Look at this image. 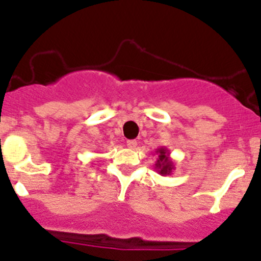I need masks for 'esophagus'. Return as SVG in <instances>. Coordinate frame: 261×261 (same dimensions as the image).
I'll use <instances>...</instances> for the list:
<instances>
[{
	"label": "esophagus",
	"instance_id": "obj_1",
	"mask_svg": "<svg viewBox=\"0 0 261 261\" xmlns=\"http://www.w3.org/2000/svg\"><path fill=\"white\" fill-rule=\"evenodd\" d=\"M126 145L130 147V149H135L136 145H138V143H136V140H127Z\"/></svg>",
	"mask_w": 261,
	"mask_h": 261
}]
</instances>
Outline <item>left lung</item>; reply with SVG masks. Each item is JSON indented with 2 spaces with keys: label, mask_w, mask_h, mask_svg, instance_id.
<instances>
[{
  "label": "left lung",
  "mask_w": 261,
  "mask_h": 261,
  "mask_svg": "<svg viewBox=\"0 0 261 261\" xmlns=\"http://www.w3.org/2000/svg\"><path fill=\"white\" fill-rule=\"evenodd\" d=\"M158 159L155 162V170L159 173L160 175H170L173 170L175 169L174 162L170 158V151L167 147H159L156 149Z\"/></svg>",
  "instance_id": "1"
}]
</instances>
